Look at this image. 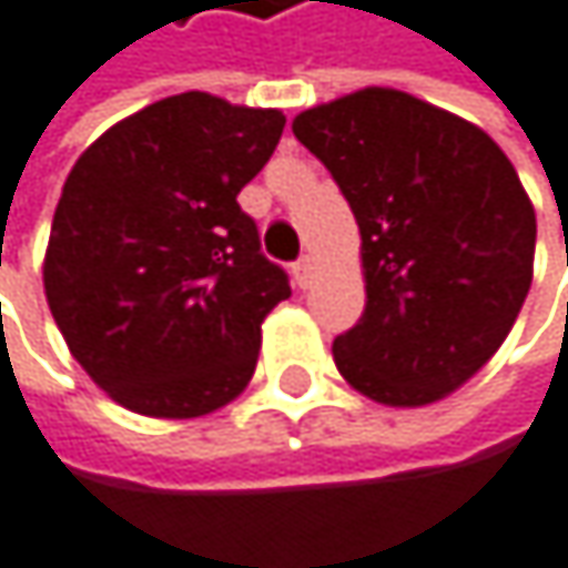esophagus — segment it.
Here are the masks:
<instances>
[{"instance_id": "34e87169", "label": "esophagus", "mask_w": 568, "mask_h": 568, "mask_svg": "<svg viewBox=\"0 0 568 568\" xmlns=\"http://www.w3.org/2000/svg\"><path fill=\"white\" fill-rule=\"evenodd\" d=\"M313 272H316L313 255H303V258H296V262H293V278H296V286H300V290H306V286H310V282H313Z\"/></svg>"}]
</instances>
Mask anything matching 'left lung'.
Here are the masks:
<instances>
[{"mask_svg":"<svg viewBox=\"0 0 568 568\" xmlns=\"http://www.w3.org/2000/svg\"><path fill=\"white\" fill-rule=\"evenodd\" d=\"M293 134L359 225L367 306L333 339L336 371L390 407L458 390L532 286L536 212L511 161L468 120L384 87L303 110Z\"/></svg>","mask_w":568,"mask_h":568,"instance_id":"obj_1","label":"left lung"}]
</instances>
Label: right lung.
<instances>
[{"label": "right lung", "instance_id": "1", "mask_svg": "<svg viewBox=\"0 0 568 568\" xmlns=\"http://www.w3.org/2000/svg\"><path fill=\"white\" fill-rule=\"evenodd\" d=\"M286 116L178 93L113 124L73 164L43 286L80 367L144 417H201L255 374L290 275L262 255L239 191Z\"/></svg>", "mask_w": 568, "mask_h": 568}]
</instances>
